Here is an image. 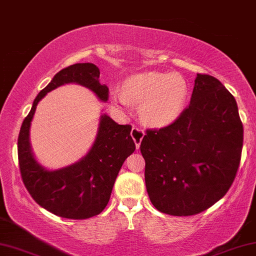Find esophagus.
I'll return each mask as SVG.
<instances>
[{
    "instance_id": "34e87169",
    "label": "esophagus",
    "mask_w": 256,
    "mask_h": 256,
    "mask_svg": "<svg viewBox=\"0 0 256 256\" xmlns=\"http://www.w3.org/2000/svg\"><path fill=\"white\" fill-rule=\"evenodd\" d=\"M130 136L132 137L134 142H135L136 148H140V142H142V140H143V137H144V130H143V129L137 128V127H132V132H130Z\"/></svg>"
}]
</instances>
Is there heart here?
<instances>
[{"label":"heart","instance_id":"heart-1","mask_svg":"<svg viewBox=\"0 0 256 256\" xmlns=\"http://www.w3.org/2000/svg\"><path fill=\"white\" fill-rule=\"evenodd\" d=\"M118 103L140 105V114L146 124L160 126L172 122L186 105L188 84L178 73L146 72L132 76L124 84V92L114 90Z\"/></svg>","mask_w":256,"mask_h":256}]
</instances>
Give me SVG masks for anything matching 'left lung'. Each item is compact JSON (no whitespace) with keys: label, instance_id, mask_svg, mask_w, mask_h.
<instances>
[{"label":"left lung","instance_id":"obj_1","mask_svg":"<svg viewBox=\"0 0 256 256\" xmlns=\"http://www.w3.org/2000/svg\"><path fill=\"white\" fill-rule=\"evenodd\" d=\"M244 128L234 97L218 78L196 74L190 104L140 143L145 186L161 213L190 216L223 198L237 175Z\"/></svg>","mask_w":256,"mask_h":256}]
</instances>
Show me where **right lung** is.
<instances>
[{
	"label": "right lung",
	"mask_w": 256,
	"mask_h": 256,
	"mask_svg": "<svg viewBox=\"0 0 256 256\" xmlns=\"http://www.w3.org/2000/svg\"><path fill=\"white\" fill-rule=\"evenodd\" d=\"M100 74L97 66L90 62L60 70L34 100L19 132L18 161L24 186L38 205L64 218L84 220L104 210L121 166L136 148L130 136L132 126L118 124L108 116H102L88 154L68 167L49 172L36 162L30 151V121L38 103L46 94L70 82L84 86L100 100H108V88L100 84Z\"/></svg>",
	"instance_id": "1"
}]
</instances>
